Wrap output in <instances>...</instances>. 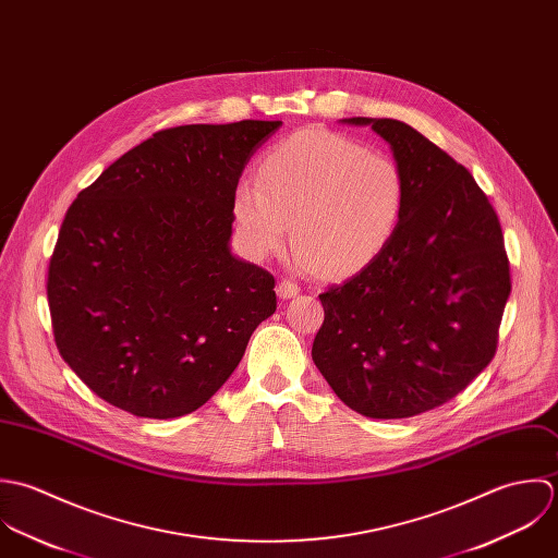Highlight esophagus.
<instances>
[{"label": "esophagus", "mask_w": 558, "mask_h": 558, "mask_svg": "<svg viewBox=\"0 0 558 558\" xmlns=\"http://www.w3.org/2000/svg\"><path fill=\"white\" fill-rule=\"evenodd\" d=\"M276 293H278V298L280 300H291V298H295V295H300V284L298 282H293V280H280L278 282V287H276Z\"/></svg>", "instance_id": "obj_1"}]
</instances>
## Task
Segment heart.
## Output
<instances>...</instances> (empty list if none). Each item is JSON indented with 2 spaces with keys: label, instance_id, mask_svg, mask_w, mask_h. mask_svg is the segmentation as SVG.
Instances as JSON below:
<instances>
[{
  "label": "heart",
  "instance_id": "1",
  "mask_svg": "<svg viewBox=\"0 0 558 558\" xmlns=\"http://www.w3.org/2000/svg\"><path fill=\"white\" fill-rule=\"evenodd\" d=\"M405 198V177L395 159L335 131L304 129L265 155L258 181H239L232 214L250 256L278 252L291 223L295 260L342 278L386 250Z\"/></svg>",
  "mask_w": 558,
  "mask_h": 558
}]
</instances>
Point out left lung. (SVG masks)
<instances>
[{"label":"left lung","mask_w":558,"mask_h":558,"mask_svg":"<svg viewBox=\"0 0 558 558\" xmlns=\"http://www.w3.org/2000/svg\"><path fill=\"white\" fill-rule=\"evenodd\" d=\"M371 124L403 170L408 198L386 250L319 295L313 360L368 418H410L457 397L494 357L511 293L496 211L472 174L414 126Z\"/></svg>","instance_id":"1"}]
</instances>
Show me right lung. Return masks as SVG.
I'll return each instance as SVG.
<instances>
[{
	"mask_svg": "<svg viewBox=\"0 0 558 558\" xmlns=\"http://www.w3.org/2000/svg\"><path fill=\"white\" fill-rule=\"evenodd\" d=\"M280 120L183 124L137 144L69 207L47 300L64 362L142 418L205 405L276 313V280L230 254L232 196Z\"/></svg>",
	"mask_w": 558,
	"mask_h": 558,
	"instance_id": "obj_1",
	"label": "right lung"
}]
</instances>
